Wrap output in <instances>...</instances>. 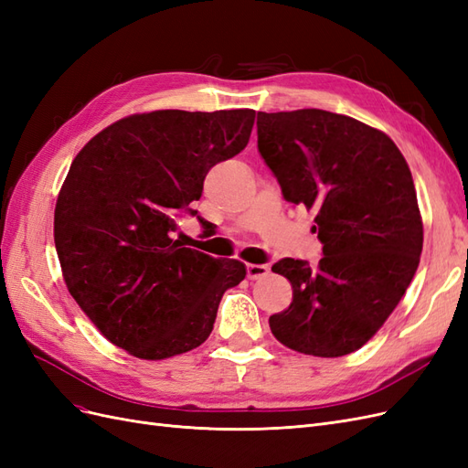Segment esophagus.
I'll use <instances>...</instances> for the list:
<instances>
[{
	"mask_svg": "<svg viewBox=\"0 0 468 468\" xmlns=\"http://www.w3.org/2000/svg\"><path fill=\"white\" fill-rule=\"evenodd\" d=\"M246 271H248V279H263L269 273V267L261 265V263H248L246 265Z\"/></svg>",
	"mask_w": 468,
	"mask_h": 468,
	"instance_id": "obj_1",
	"label": "esophagus"
}]
</instances>
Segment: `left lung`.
Instances as JSON below:
<instances>
[{
  "label": "left lung",
  "instance_id": "obj_1",
  "mask_svg": "<svg viewBox=\"0 0 468 468\" xmlns=\"http://www.w3.org/2000/svg\"><path fill=\"white\" fill-rule=\"evenodd\" d=\"M258 148L282 197L314 210L324 258H285L292 303L269 318L282 346L342 357L380 330L412 281L423 224L402 152L378 129L337 112H258Z\"/></svg>",
  "mask_w": 468,
  "mask_h": 468
}]
</instances>
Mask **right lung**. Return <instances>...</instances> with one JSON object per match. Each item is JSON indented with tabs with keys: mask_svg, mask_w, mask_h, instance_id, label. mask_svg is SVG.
I'll return each mask as SVG.
<instances>
[{
	"mask_svg": "<svg viewBox=\"0 0 468 468\" xmlns=\"http://www.w3.org/2000/svg\"><path fill=\"white\" fill-rule=\"evenodd\" d=\"M256 111L136 112L80 150L54 208L69 294L111 344L146 361L199 347L226 289L246 277L174 239L212 165L248 144Z\"/></svg>",
	"mask_w": 468,
	"mask_h": 468,
	"instance_id": "obj_1",
	"label": "right lung"
}]
</instances>
